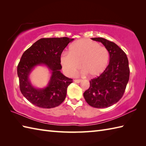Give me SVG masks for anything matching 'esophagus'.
Listing matches in <instances>:
<instances>
[{
  "instance_id": "esophagus-1",
  "label": "esophagus",
  "mask_w": 146,
  "mask_h": 146,
  "mask_svg": "<svg viewBox=\"0 0 146 146\" xmlns=\"http://www.w3.org/2000/svg\"><path fill=\"white\" fill-rule=\"evenodd\" d=\"M82 81V80H80V79H78V80H74V82H75V83H80Z\"/></svg>"
}]
</instances>
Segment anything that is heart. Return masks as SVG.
Returning <instances> with one entry per match:
<instances>
[{
  "label": "heart",
  "mask_w": 146,
  "mask_h": 146,
  "mask_svg": "<svg viewBox=\"0 0 146 146\" xmlns=\"http://www.w3.org/2000/svg\"><path fill=\"white\" fill-rule=\"evenodd\" d=\"M60 61L68 75H73L81 66L83 73L95 77L101 75L107 68L109 52L97 42L81 39L70 46L69 52L61 54Z\"/></svg>",
  "instance_id": "obj_1"
}]
</instances>
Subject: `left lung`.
Returning a JSON list of instances; mask_svg holds the SVG:
<instances>
[{
    "label": "left lung",
    "instance_id": "8db88e82",
    "mask_svg": "<svg viewBox=\"0 0 146 146\" xmlns=\"http://www.w3.org/2000/svg\"><path fill=\"white\" fill-rule=\"evenodd\" d=\"M102 42L110 54L109 64L100 76L90 81L83 94L86 102L95 108H107L119 102L129 80L130 69L126 54L115 43L102 38H92Z\"/></svg>",
    "mask_w": 146,
    "mask_h": 146
}]
</instances>
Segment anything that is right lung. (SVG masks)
<instances>
[{
  "instance_id": "right-lung-1",
  "label": "right lung",
  "mask_w": 146,
  "mask_h": 146,
  "mask_svg": "<svg viewBox=\"0 0 146 146\" xmlns=\"http://www.w3.org/2000/svg\"><path fill=\"white\" fill-rule=\"evenodd\" d=\"M73 40L66 37L42 38L24 51L18 64L17 75L22 94L33 105L51 108L64 100L67 88L73 80L61 73L60 58L64 49ZM40 64L46 65L52 71V76L46 88L38 89L31 85L29 75L34 67Z\"/></svg>"
}]
</instances>
